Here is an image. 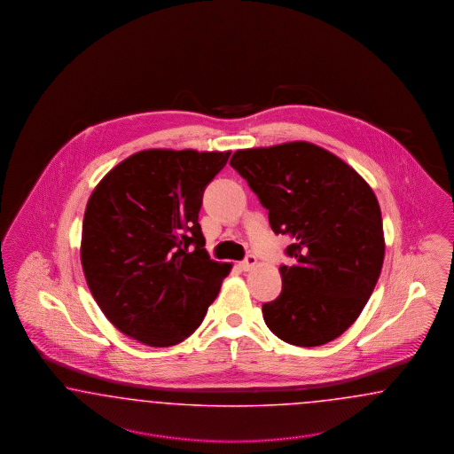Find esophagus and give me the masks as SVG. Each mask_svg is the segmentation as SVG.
Segmentation results:
<instances>
[{"mask_svg":"<svg viewBox=\"0 0 454 454\" xmlns=\"http://www.w3.org/2000/svg\"><path fill=\"white\" fill-rule=\"evenodd\" d=\"M256 264H258V260H256V256H254V254H247V260L241 262L239 266H241V270H243V271H249V270H253V268H254Z\"/></svg>","mask_w":454,"mask_h":454,"instance_id":"34e87169","label":"esophagus"}]
</instances>
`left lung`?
I'll return each instance as SVG.
<instances>
[{
	"label": "left lung",
	"instance_id": "left-lung-1",
	"mask_svg": "<svg viewBox=\"0 0 454 454\" xmlns=\"http://www.w3.org/2000/svg\"><path fill=\"white\" fill-rule=\"evenodd\" d=\"M230 165L288 234L281 294L262 304L270 330L294 346L341 336L370 300L385 260L383 220L370 184L333 153L306 141L239 150Z\"/></svg>",
	"mask_w": 454,
	"mask_h": 454
}]
</instances>
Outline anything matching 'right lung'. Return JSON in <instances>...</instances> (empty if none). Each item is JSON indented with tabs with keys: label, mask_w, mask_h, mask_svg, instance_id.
<instances>
[{
	"label": "right lung",
	"mask_w": 454,
	"mask_h": 454,
	"mask_svg": "<svg viewBox=\"0 0 454 454\" xmlns=\"http://www.w3.org/2000/svg\"><path fill=\"white\" fill-rule=\"evenodd\" d=\"M230 154L135 153L90 196L82 234L88 288L105 317L139 343L186 340L231 270L209 260L198 223L203 192Z\"/></svg>",
	"instance_id": "obj_1"
}]
</instances>
